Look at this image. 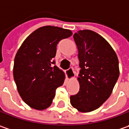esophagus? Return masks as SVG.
I'll return each instance as SVG.
<instances>
[{
    "mask_svg": "<svg viewBox=\"0 0 129 129\" xmlns=\"http://www.w3.org/2000/svg\"><path fill=\"white\" fill-rule=\"evenodd\" d=\"M66 77H67V79L69 80L72 79H74L75 77V74H74V70H73L72 68H70L69 69H68V70L66 71Z\"/></svg>",
    "mask_w": 129,
    "mask_h": 129,
    "instance_id": "esophagus-1",
    "label": "esophagus"
}]
</instances>
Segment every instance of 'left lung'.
Instances as JSON below:
<instances>
[{"label":"left lung","mask_w":129,"mask_h":129,"mask_svg":"<svg viewBox=\"0 0 129 129\" xmlns=\"http://www.w3.org/2000/svg\"><path fill=\"white\" fill-rule=\"evenodd\" d=\"M79 60V91L71 96L73 108L81 113L98 109L108 99L120 74L118 59L108 42L91 30L74 35Z\"/></svg>","instance_id":"left-lung-1"}]
</instances>
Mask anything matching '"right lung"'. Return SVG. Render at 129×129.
<instances>
[{
	"instance_id": "1",
	"label": "right lung",
	"mask_w": 129,
	"mask_h": 129,
	"mask_svg": "<svg viewBox=\"0 0 129 129\" xmlns=\"http://www.w3.org/2000/svg\"><path fill=\"white\" fill-rule=\"evenodd\" d=\"M72 31L58 26L38 28L25 39L14 58L13 75L21 99L30 108L47 109L52 104L55 90L63 85L65 74L53 58L59 41Z\"/></svg>"
}]
</instances>
